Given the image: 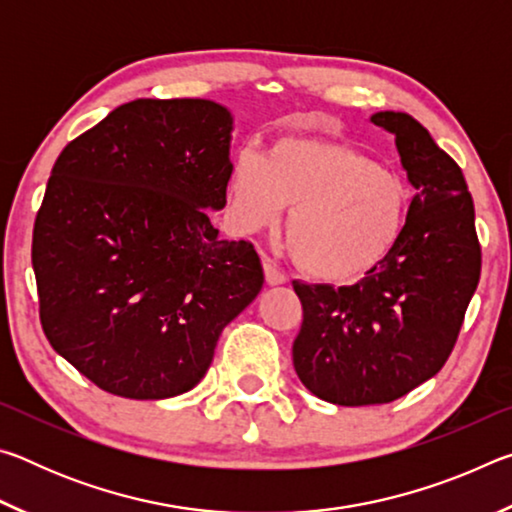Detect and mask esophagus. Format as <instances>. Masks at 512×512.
Returning a JSON list of instances; mask_svg holds the SVG:
<instances>
[{
	"instance_id": "1",
	"label": "esophagus",
	"mask_w": 512,
	"mask_h": 512,
	"mask_svg": "<svg viewBox=\"0 0 512 512\" xmlns=\"http://www.w3.org/2000/svg\"><path fill=\"white\" fill-rule=\"evenodd\" d=\"M264 273H266V282L275 287V284H284L287 282V275L280 271V266H277L271 257L264 259Z\"/></svg>"
}]
</instances>
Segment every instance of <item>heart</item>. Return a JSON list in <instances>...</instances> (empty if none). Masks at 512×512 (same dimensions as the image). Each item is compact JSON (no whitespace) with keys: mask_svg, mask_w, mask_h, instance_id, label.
Returning a JSON list of instances; mask_svg holds the SVG:
<instances>
[{"mask_svg":"<svg viewBox=\"0 0 512 512\" xmlns=\"http://www.w3.org/2000/svg\"><path fill=\"white\" fill-rule=\"evenodd\" d=\"M232 212L259 230L293 207L287 237L307 275L354 282L400 244L411 192L400 173L339 140L289 135L268 155L244 146L230 173Z\"/></svg>","mask_w":512,"mask_h":512,"instance_id":"obj_1","label":"heart"}]
</instances>
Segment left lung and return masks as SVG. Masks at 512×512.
<instances>
[{
    "label": "left lung",
    "mask_w": 512,
    "mask_h": 512,
    "mask_svg": "<svg viewBox=\"0 0 512 512\" xmlns=\"http://www.w3.org/2000/svg\"><path fill=\"white\" fill-rule=\"evenodd\" d=\"M418 189L391 255L352 287L293 282L302 325L293 368L339 406L388 404L445 366L481 275L463 171L406 112H377Z\"/></svg>",
    "instance_id": "left-lung-1"
}]
</instances>
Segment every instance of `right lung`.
I'll list each match as a JSON object with an SVG mask.
<instances>
[{"label":"right lung","mask_w":512,"mask_h":512,"mask_svg":"<svg viewBox=\"0 0 512 512\" xmlns=\"http://www.w3.org/2000/svg\"><path fill=\"white\" fill-rule=\"evenodd\" d=\"M230 112L205 99L124 103L69 142L33 225L40 323L60 357L108 391L194 388L223 327L262 291L250 241L219 239Z\"/></svg>","instance_id":"add662e5"}]
</instances>
